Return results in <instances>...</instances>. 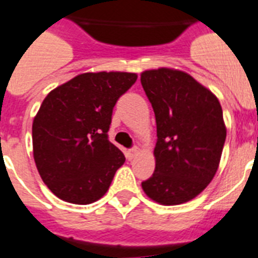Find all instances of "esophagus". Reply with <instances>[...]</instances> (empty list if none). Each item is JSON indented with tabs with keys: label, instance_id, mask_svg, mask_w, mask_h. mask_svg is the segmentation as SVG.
<instances>
[{
	"label": "esophagus",
	"instance_id": "esophagus-1",
	"mask_svg": "<svg viewBox=\"0 0 258 258\" xmlns=\"http://www.w3.org/2000/svg\"><path fill=\"white\" fill-rule=\"evenodd\" d=\"M138 153H139V149H138V147H133V149H130L128 151H127V158H128V159H133Z\"/></svg>",
	"mask_w": 258,
	"mask_h": 258
}]
</instances>
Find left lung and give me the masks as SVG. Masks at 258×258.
I'll return each instance as SVG.
<instances>
[{
  "label": "left lung",
  "instance_id": "left-lung-1",
  "mask_svg": "<svg viewBox=\"0 0 258 258\" xmlns=\"http://www.w3.org/2000/svg\"><path fill=\"white\" fill-rule=\"evenodd\" d=\"M142 87L157 120L155 171L142 187L162 205L197 197L216 175L226 139L218 99L190 75L169 68L146 71Z\"/></svg>",
  "mask_w": 258,
  "mask_h": 258
}]
</instances>
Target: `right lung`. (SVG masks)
I'll return each mask as SVG.
<instances>
[{
  "instance_id": "obj_1",
  "label": "right lung",
  "mask_w": 258,
  "mask_h": 258,
  "mask_svg": "<svg viewBox=\"0 0 258 258\" xmlns=\"http://www.w3.org/2000/svg\"><path fill=\"white\" fill-rule=\"evenodd\" d=\"M128 72L79 75L44 99L33 120V157L60 200L88 205L104 196L125 158L108 141L113 107L137 82Z\"/></svg>"
}]
</instances>
